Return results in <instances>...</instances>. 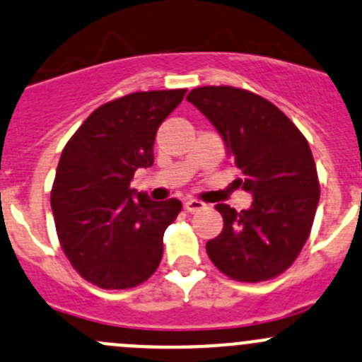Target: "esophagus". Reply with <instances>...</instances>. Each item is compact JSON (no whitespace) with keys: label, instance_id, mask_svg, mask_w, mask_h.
I'll return each instance as SVG.
<instances>
[{"label":"esophagus","instance_id":"1","mask_svg":"<svg viewBox=\"0 0 362 362\" xmlns=\"http://www.w3.org/2000/svg\"><path fill=\"white\" fill-rule=\"evenodd\" d=\"M185 208H187L188 213H197L201 211V209H204L206 204L202 201H197V199H188V201L185 202Z\"/></svg>","mask_w":362,"mask_h":362}]
</instances>
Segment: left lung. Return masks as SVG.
Wrapping results in <instances>:
<instances>
[{"label": "left lung", "mask_w": 362, "mask_h": 362, "mask_svg": "<svg viewBox=\"0 0 362 362\" xmlns=\"http://www.w3.org/2000/svg\"><path fill=\"white\" fill-rule=\"evenodd\" d=\"M222 135L254 195L249 209L216 204L223 229L206 243L216 268L240 282L277 277L308 242L320 201L315 158L300 129L268 99L236 87H199L187 95Z\"/></svg>", "instance_id": "1"}]
</instances>
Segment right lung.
I'll list each match as a JSON object with an SVG mask.
<instances>
[{"label": "right lung", "instance_id": "add662e5", "mask_svg": "<svg viewBox=\"0 0 362 362\" xmlns=\"http://www.w3.org/2000/svg\"><path fill=\"white\" fill-rule=\"evenodd\" d=\"M185 94L133 92L105 103L62 151L51 188L57 235L72 268L94 286L135 288L160 267L163 233L183 204L154 202L129 185L136 168L154 163L158 127Z\"/></svg>", "mask_w": 362, "mask_h": 362}]
</instances>
